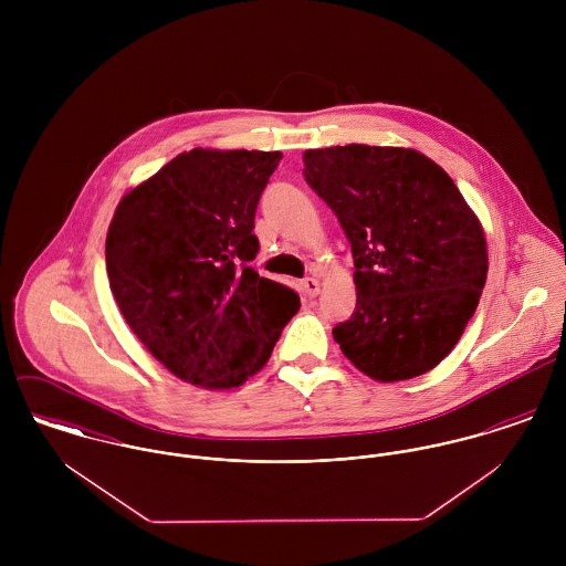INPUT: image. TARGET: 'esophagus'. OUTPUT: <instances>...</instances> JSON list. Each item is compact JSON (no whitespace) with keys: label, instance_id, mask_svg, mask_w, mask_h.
<instances>
[{"label":"esophagus","instance_id":"esophagus-1","mask_svg":"<svg viewBox=\"0 0 566 566\" xmlns=\"http://www.w3.org/2000/svg\"><path fill=\"white\" fill-rule=\"evenodd\" d=\"M301 287H303V294H305L307 298H316V296L321 294V283H318V279H314V276L303 279Z\"/></svg>","mask_w":566,"mask_h":566}]
</instances>
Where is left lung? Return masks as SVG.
<instances>
[{
	"instance_id": "8db88e82",
	"label": "left lung",
	"mask_w": 566,
	"mask_h": 566,
	"mask_svg": "<svg viewBox=\"0 0 566 566\" xmlns=\"http://www.w3.org/2000/svg\"><path fill=\"white\" fill-rule=\"evenodd\" d=\"M305 180L337 216L357 305L335 324L342 353L375 381L438 366L473 318L488 272L480 220L451 176L416 150H307Z\"/></svg>"
}]
</instances>
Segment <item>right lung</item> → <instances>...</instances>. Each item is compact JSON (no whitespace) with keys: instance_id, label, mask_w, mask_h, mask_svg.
Masks as SVG:
<instances>
[{"instance_id":"obj_1","label":"right lung","mask_w":566,"mask_h":566,"mask_svg":"<svg viewBox=\"0 0 566 566\" xmlns=\"http://www.w3.org/2000/svg\"><path fill=\"white\" fill-rule=\"evenodd\" d=\"M281 153H182L122 198L106 272L122 316L176 377L238 388L263 368L298 307L259 276L254 213Z\"/></svg>"}]
</instances>
